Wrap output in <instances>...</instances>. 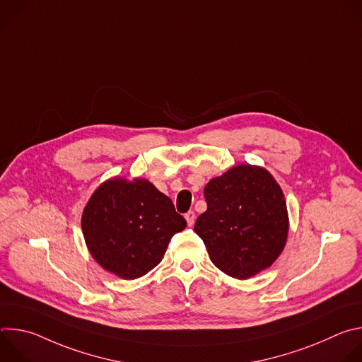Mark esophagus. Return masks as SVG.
<instances>
[{"instance_id":"esophagus-1","label":"esophagus","mask_w":362,"mask_h":362,"mask_svg":"<svg viewBox=\"0 0 362 362\" xmlns=\"http://www.w3.org/2000/svg\"><path fill=\"white\" fill-rule=\"evenodd\" d=\"M185 218H186V222H187V225H189V226H193V223H194V219H196V216H194V212H193V211H189V212L185 215Z\"/></svg>"}]
</instances>
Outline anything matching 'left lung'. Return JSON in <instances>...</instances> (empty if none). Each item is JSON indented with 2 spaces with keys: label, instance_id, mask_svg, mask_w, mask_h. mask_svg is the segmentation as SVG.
<instances>
[{
  "label": "left lung",
  "instance_id": "1",
  "mask_svg": "<svg viewBox=\"0 0 362 362\" xmlns=\"http://www.w3.org/2000/svg\"><path fill=\"white\" fill-rule=\"evenodd\" d=\"M208 209L194 232L226 275L247 279L269 268L284 250L289 221L282 189L264 168L239 165L203 190Z\"/></svg>",
  "mask_w": 362,
  "mask_h": 362
}]
</instances>
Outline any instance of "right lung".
Returning <instances> with one entry per match:
<instances>
[{
	"label": "right lung",
	"mask_w": 362,
	"mask_h": 362,
	"mask_svg": "<svg viewBox=\"0 0 362 362\" xmlns=\"http://www.w3.org/2000/svg\"><path fill=\"white\" fill-rule=\"evenodd\" d=\"M185 228L173 202L146 179L101 183L81 216L91 256L123 279L140 278L159 265L172 236Z\"/></svg>",
	"instance_id": "add662e5"
}]
</instances>
